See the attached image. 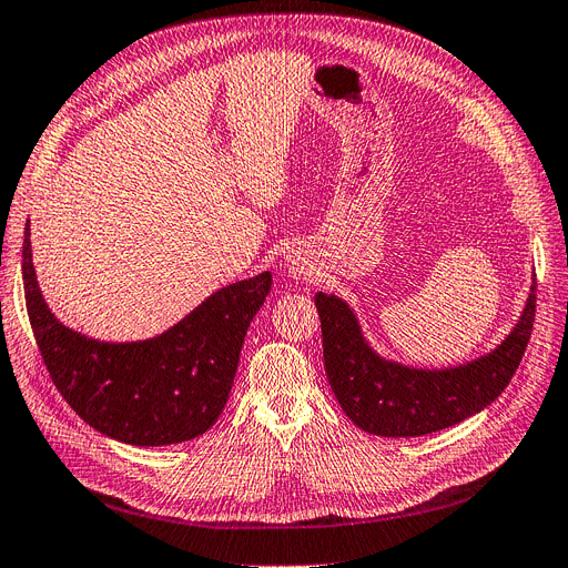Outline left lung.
<instances>
[{
    "label": "left lung",
    "instance_id": "left-lung-1",
    "mask_svg": "<svg viewBox=\"0 0 568 568\" xmlns=\"http://www.w3.org/2000/svg\"><path fill=\"white\" fill-rule=\"evenodd\" d=\"M323 367L344 414L376 437H420L478 414L516 374L531 337L536 286L506 342L474 363L427 372L379 358L365 344L358 321L335 295L316 293Z\"/></svg>",
    "mask_w": 568,
    "mask_h": 568
}]
</instances>
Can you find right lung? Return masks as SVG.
Here are the masks:
<instances>
[{"mask_svg": "<svg viewBox=\"0 0 568 568\" xmlns=\"http://www.w3.org/2000/svg\"><path fill=\"white\" fill-rule=\"evenodd\" d=\"M270 280L261 273L217 291L154 339L105 344L50 314L34 277L30 229L22 240L27 314L52 384L88 425L131 446L189 442L214 425Z\"/></svg>", "mask_w": 568, "mask_h": 568, "instance_id": "1", "label": "right lung"}]
</instances>
